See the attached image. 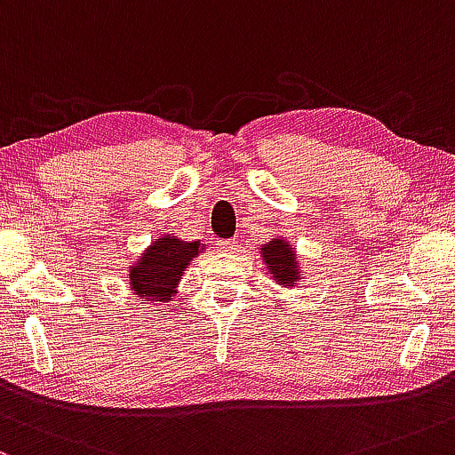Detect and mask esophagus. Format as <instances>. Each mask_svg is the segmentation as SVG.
<instances>
[{
	"mask_svg": "<svg viewBox=\"0 0 455 455\" xmlns=\"http://www.w3.org/2000/svg\"><path fill=\"white\" fill-rule=\"evenodd\" d=\"M236 247H238L236 238H223V241H217V249L223 253L236 251Z\"/></svg>",
	"mask_w": 455,
	"mask_h": 455,
	"instance_id": "esophagus-1",
	"label": "esophagus"
}]
</instances>
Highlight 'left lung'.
Listing matches in <instances>:
<instances>
[{
  "label": "left lung",
  "instance_id": "1",
  "mask_svg": "<svg viewBox=\"0 0 455 455\" xmlns=\"http://www.w3.org/2000/svg\"><path fill=\"white\" fill-rule=\"evenodd\" d=\"M259 258H262L264 267H267L268 275L285 290H292L303 279V267L299 264L296 258V249L288 238L275 236L268 243L259 244Z\"/></svg>",
  "mask_w": 455,
  "mask_h": 455
}]
</instances>
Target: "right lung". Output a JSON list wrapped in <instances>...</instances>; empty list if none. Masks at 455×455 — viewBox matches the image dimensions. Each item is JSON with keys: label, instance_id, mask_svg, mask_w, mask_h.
I'll return each instance as SVG.
<instances>
[{"label": "right lung", "instance_id": "add662e5", "mask_svg": "<svg viewBox=\"0 0 455 455\" xmlns=\"http://www.w3.org/2000/svg\"><path fill=\"white\" fill-rule=\"evenodd\" d=\"M204 249L206 247L200 241H185L173 234L155 238L129 267L126 282L131 292L152 305L170 303L172 296L178 294L188 262L204 253Z\"/></svg>", "mask_w": 455, "mask_h": 455}]
</instances>
